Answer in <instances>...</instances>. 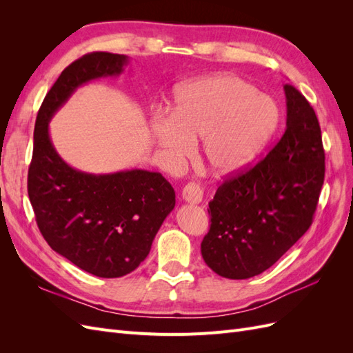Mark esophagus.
<instances>
[{"mask_svg": "<svg viewBox=\"0 0 353 353\" xmlns=\"http://www.w3.org/2000/svg\"><path fill=\"white\" fill-rule=\"evenodd\" d=\"M181 197H183L184 201L191 203V205H199L203 199V191L197 184L190 183L181 191Z\"/></svg>", "mask_w": 353, "mask_h": 353, "instance_id": "obj_1", "label": "esophagus"}]
</instances>
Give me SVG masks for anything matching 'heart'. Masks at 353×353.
<instances>
[{
  "instance_id": "1",
  "label": "heart",
  "mask_w": 353,
  "mask_h": 353,
  "mask_svg": "<svg viewBox=\"0 0 353 353\" xmlns=\"http://www.w3.org/2000/svg\"><path fill=\"white\" fill-rule=\"evenodd\" d=\"M279 122L276 104L252 83L232 74H212L176 88L170 113L153 117L150 135L174 166L193 156L203 138L208 169L227 176L262 154Z\"/></svg>"
}]
</instances>
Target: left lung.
I'll use <instances>...</instances> for the list:
<instances>
[{
    "label": "left lung",
    "mask_w": 353,
    "mask_h": 353,
    "mask_svg": "<svg viewBox=\"0 0 353 353\" xmlns=\"http://www.w3.org/2000/svg\"><path fill=\"white\" fill-rule=\"evenodd\" d=\"M281 140L248 172L227 179L209 203L201 256L223 279L245 280L279 261L311 227L325 174L321 128L312 105L284 85Z\"/></svg>",
    "instance_id": "obj_1"
}]
</instances>
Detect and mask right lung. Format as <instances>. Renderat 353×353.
Wrapping results in <instances>:
<instances>
[{
    "instance_id": "add662e5",
    "label": "right lung",
    "mask_w": 353,
    "mask_h": 353,
    "mask_svg": "<svg viewBox=\"0 0 353 353\" xmlns=\"http://www.w3.org/2000/svg\"><path fill=\"white\" fill-rule=\"evenodd\" d=\"M128 63V56L99 51L61 72L37 116L28 174L30 205L50 248L101 279L130 274L147 258L175 208V191L162 174L150 170L88 174L72 168L57 153L48 125L79 87L119 77Z\"/></svg>"
}]
</instances>
